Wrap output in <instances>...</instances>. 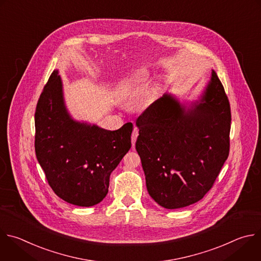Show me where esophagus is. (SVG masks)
Wrapping results in <instances>:
<instances>
[{
	"mask_svg": "<svg viewBox=\"0 0 261 261\" xmlns=\"http://www.w3.org/2000/svg\"><path fill=\"white\" fill-rule=\"evenodd\" d=\"M137 136H138V129L135 127V128L133 129L132 134H131V141H132V145H135V142H136Z\"/></svg>",
	"mask_w": 261,
	"mask_h": 261,
	"instance_id": "1",
	"label": "esophagus"
}]
</instances>
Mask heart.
I'll return each instance as SVG.
<instances>
[{
	"label": "heart",
	"mask_w": 261,
	"mask_h": 261,
	"mask_svg": "<svg viewBox=\"0 0 261 261\" xmlns=\"http://www.w3.org/2000/svg\"><path fill=\"white\" fill-rule=\"evenodd\" d=\"M143 79H144V74H143V73L135 74L133 77H131V79H130V81H129V83H128V86L136 85V84H138L139 82H141Z\"/></svg>",
	"instance_id": "b5f03b06"
}]
</instances>
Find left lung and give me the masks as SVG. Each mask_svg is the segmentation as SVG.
I'll list each match as a JSON object with an SVG mask.
<instances>
[{
  "label": "left lung",
  "mask_w": 261,
  "mask_h": 261,
  "mask_svg": "<svg viewBox=\"0 0 261 261\" xmlns=\"http://www.w3.org/2000/svg\"><path fill=\"white\" fill-rule=\"evenodd\" d=\"M230 107L216 72L189 108L164 94L136 120L149 196L166 209L197 203L211 190L229 153Z\"/></svg>",
  "instance_id": "left-lung-1"
}]
</instances>
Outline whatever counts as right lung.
<instances>
[{
    "mask_svg": "<svg viewBox=\"0 0 261 261\" xmlns=\"http://www.w3.org/2000/svg\"><path fill=\"white\" fill-rule=\"evenodd\" d=\"M35 126L36 155L53 192L76 206L100 203L111 173L131 147L132 123L110 131L72 120L61 77L53 70L37 105Z\"/></svg>",
    "mask_w": 261,
    "mask_h": 261,
    "instance_id": "obj_1",
    "label": "right lung"
}]
</instances>
